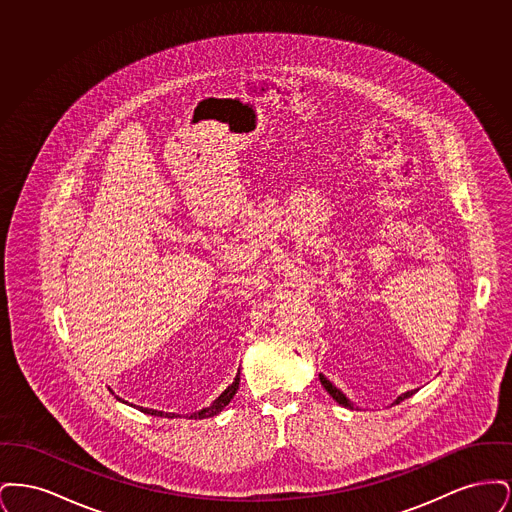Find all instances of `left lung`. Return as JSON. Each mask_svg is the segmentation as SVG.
Listing matches in <instances>:
<instances>
[{
	"label": "left lung",
	"mask_w": 512,
	"mask_h": 512,
	"mask_svg": "<svg viewBox=\"0 0 512 512\" xmlns=\"http://www.w3.org/2000/svg\"><path fill=\"white\" fill-rule=\"evenodd\" d=\"M318 378H320V384L324 386V390L328 391V393H330V395H332V397H334V399L340 403L341 407H345V409H355L353 401H349V399L345 397V393H343L341 390H338V388H336V386H334V384H332V382H330V380H328L324 374H318ZM414 391L416 390L405 391V393H401V395H399V397L393 401V405H397V403L405 401L407 397H411V395H413Z\"/></svg>",
	"instance_id": "obj_1"
}]
</instances>
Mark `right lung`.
Wrapping results in <instances>:
<instances>
[{"instance_id": "right-lung-1", "label": "right lung", "mask_w": 512, "mask_h": 512, "mask_svg": "<svg viewBox=\"0 0 512 512\" xmlns=\"http://www.w3.org/2000/svg\"><path fill=\"white\" fill-rule=\"evenodd\" d=\"M238 386H240V370H238V374H236V378H234V382L226 388V390L220 393L219 397L209 405V407H203L201 411H197V413H192L188 418H194V420H201V418H211V416H217V414L232 401V397L236 395V391H238ZM119 401H122L121 397H117ZM122 403H126V401H122ZM138 411H142V413L151 414V416H165V418H178L180 414L176 413H165V411H155V409H147V407H136Z\"/></svg>"}]
</instances>
